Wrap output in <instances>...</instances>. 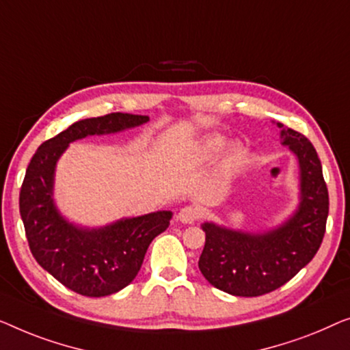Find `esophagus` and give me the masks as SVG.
I'll list each match as a JSON object with an SVG mask.
<instances>
[{"label": "esophagus", "instance_id": "1", "mask_svg": "<svg viewBox=\"0 0 350 350\" xmlns=\"http://www.w3.org/2000/svg\"><path fill=\"white\" fill-rule=\"evenodd\" d=\"M200 217V209L193 208V206H185L177 214V220L182 224H193L196 219Z\"/></svg>", "mask_w": 350, "mask_h": 350}]
</instances>
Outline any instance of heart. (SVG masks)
<instances>
[{
    "label": "heart",
    "instance_id": "heart-1",
    "mask_svg": "<svg viewBox=\"0 0 350 350\" xmlns=\"http://www.w3.org/2000/svg\"><path fill=\"white\" fill-rule=\"evenodd\" d=\"M225 147V137L220 135H209L203 137L200 141V144L196 146V155L200 157L201 160H209L214 159L215 155L220 154ZM241 154V146L239 144H231L228 147V155L231 159H236Z\"/></svg>",
    "mask_w": 350,
    "mask_h": 350
}]
</instances>
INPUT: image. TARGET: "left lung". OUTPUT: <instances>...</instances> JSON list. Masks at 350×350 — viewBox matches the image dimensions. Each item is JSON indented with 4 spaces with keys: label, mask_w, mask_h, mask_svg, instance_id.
Here are the masks:
<instances>
[{
    "label": "left lung",
    "mask_w": 350,
    "mask_h": 350,
    "mask_svg": "<svg viewBox=\"0 0 350 350\" xmlns=\"http://www.w3.org/2000/svg\"><path fill=\"white\" fill-rule=\"evenodd\" d=\"M280 128L282 144L297 157L299 203L274 228L250 233L204 222V249L198 267L215 288L234 297H260L288 282L321 247L328 217V190L314 146L301 133Z\"/></svg>",
    "instance_id": "obj_1"
}]
</instances>
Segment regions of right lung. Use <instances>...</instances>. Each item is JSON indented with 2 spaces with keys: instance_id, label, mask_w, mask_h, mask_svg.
<instances>
[{
  "instance_id": "1",
  "label": "right lung",
  "mask_w": 350,
  "mask_h": 350,
  "mask_svg": "<svg viewBox=\"0 0 350 350\" xmlns=\"http://www.w3.org/2000/svg\"><path fill=\"white\" fill-rule=\"evenodd\" d=\"M147 122L149 116L124 112L79 120L42 142L27 168L18 204L29 250L58 282L83 297H107L125 288L141 269L152 239L168 228L173 213L157 211L93 228L72 224L53 200L57 163L71 142Z\"/></svg>"
}]
</instances>
